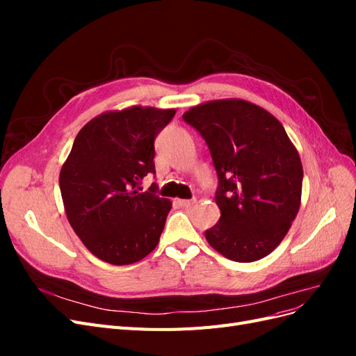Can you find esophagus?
Wrapping results in <instances>:
<instances>
[{"instance_id":"esophagus-1","label":"esophagus","mask_w":356,"mask_h":356,"mask_svg":"<svg viewBox=\"0 0 356 356\" xmlns=\"http://www.w3.org/2000/svg\"><path fill=\"white\" fill-rule=\"evenodd\" d=\"M178 204L182 208H191L195 204V200H186V199H178Z\"/></svg>"}]
</instances>
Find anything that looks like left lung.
Segmentation results:
<instances>
[{
    "label": "left lung",
    "mask_w": 356,
    "mask_h": 356,
    "mask_svg": "<svg viewBox=\"0 0 356 356\" xmlns=\"http://www.w3.org/2000/svg\"><path fill=\"white\" fill-rule=\"evenodd\" d=\"M182 118L207 141L218 175L220 221L208 243L238 263L261 260L282 242L301 203L303 166L275 115L250 101L217 99Z\"/></svg>",
    "instance_id": "8db88e82"
}]
</instances>
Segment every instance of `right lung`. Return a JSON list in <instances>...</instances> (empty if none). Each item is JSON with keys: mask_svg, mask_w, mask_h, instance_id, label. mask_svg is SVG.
I'll return each mask as SVG.
<instances>
[{"mask_svg": "<svg viewBox=\"0 0 356 356\" xmlns=\"http://www.w3.org/2000/svg\"><path fill=\"white\" fill-rule=\"evenodd\" d=\"M174 115V108L141 105L105 111L81 127L62 165L67 218L105 263H136L159 243L172 202L159 197L154 186L144 193L138 186L156 172L154 138Z\"/></svg>", "mask_w": 356, "mask_h": 356, "instance_id": "add662e5", "label": "right lung"}]
</instances>
